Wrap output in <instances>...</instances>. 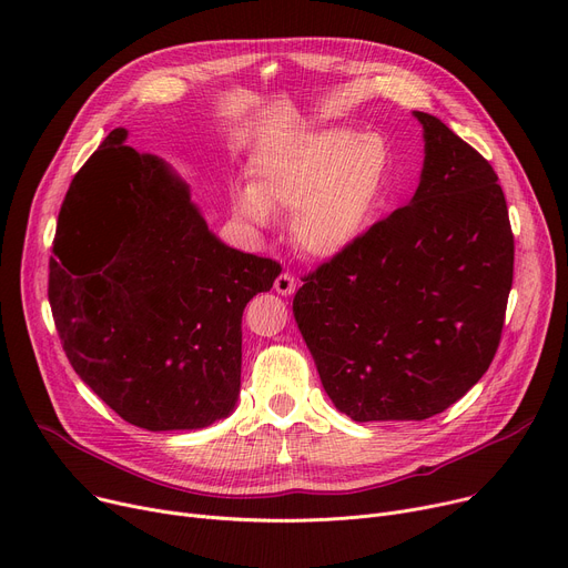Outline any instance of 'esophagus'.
Wrapping results in <instances>:
<instances>
[{
    "instance_id": "obj_1",
    "label": "esophagus",
    "mask_w": 568,
    "mask_h": 568,
    "mask_svg": "<svg viewBox=\"0 0 568 568\" xmlns=\"http://www.w3.org/2000/svg\"><path fill=\"white\" fill-rule=\"evenodd\" d=\"M274 290L281 294V296H292L294 290H296V281L292 274H281L274 283Z\"/></svg>"
}]
</instances>
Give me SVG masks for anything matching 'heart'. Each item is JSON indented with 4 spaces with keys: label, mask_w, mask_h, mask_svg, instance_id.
I'll return each mask as SVG.
<instances>
[{
    "label": "heart",
    "mask_w": 568,
    "mask_h": 568,
    "mask_svg": "<svg viewBox=\"0 0 568 568\" xmlns=\"http://www.w3.org/2000/svg\"><path fill=\"white\" fill-rule=\"evenodd\" d=\"M394 172V149L379 133L296 131L257 149L251 186L232 191V209L257 230L292 212L294 244L313 257H336L375 227Z\"/></svg>",
    "instance_id": "heart-1"
}]
</instances>
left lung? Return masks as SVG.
<instances>
[{"label":"left lung","instance_id":"left-lung-1","mask_svg":"<svg viewBox=\"0 0 568 568\" xmlns=\"http://www.w3.org/2000/svg\"><path fill=\"white\" fill-rule=\"evenodd\" d=\"M407 206L324 262L292 313L326 396L352 422H422L460 400L499 345L514 283L509 209L490 163L437 116Z\"/></svg>","mask_w":568,"mask_h":568}]
</instances>
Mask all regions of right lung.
Instances as JSON below:
<instances>
[{
	"mask_svg": "<svg viewBox=\"0 0 568 568\" xmlns=\"http://www.w3.org/2000/svg\"><path fill=\"white\" fill-rule=\"evenodd\" d=\"M114 129L73 176L48 300L73 371L124 422L197 430L242 389V315L281 264L225 246L191 186Z\"/></svg>",
	"mask_w": 568,
	"mask_h": 568,
	"instance_id": "right-lung-1",
	"label": "right lung"
}]
</instances>
